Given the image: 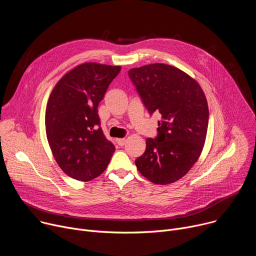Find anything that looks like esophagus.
Here are the masks:
<instances>
[{
    "instance_id": "obj_1",
    "label": "esophagus",
    "mask_w": 256,
    "mask_h": 256,
    "mask_svg": "<svg viewBox=\"0 0 256 256\" xmlns=\"http://www.w3.org/2000/svg\"><path fill=\"white\" fill-rule=\"evenodd\" d=\"M126 138H118V144L120 146H124V144H126Z\"/></svg>"
}]
</instances>
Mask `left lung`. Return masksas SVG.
I'll list each match as a JSON object with an SVG mask.
<instances>
[{"label": "left lung", "mask_w": 256, "mask_h": 256, "mask_svg": "<svg viewBox=\"0 0 256 256\" xmlns=\"http://www.w3.org/2000/svg\"><path fill=\"white\" fill-rule=\"evenodd\" d=\"M128 76L149 114L161 116L158 136L146 140V151L136 166L153 184H173L202 151L208 124L204 93L186 72L165 64L130 68Z\"/></svg>", "instance_id": "obj_1"}]
</instances>
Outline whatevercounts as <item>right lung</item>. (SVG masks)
I'll use <instances>...</instances> for the list:
<instances>
[{
  "instance_id": "1",
  "label": "right lung",
  "mask_w": 256,
  "mask_h": 256,
  "mask_svg": "<svg viewBox=\"0 0 256 256\" xmlns=\"http://www.w3.org/2000/svg\"><path fill=\"white\" fill-rule=\"evenodd\" d=\"M120 68L82 64L66 72L48 98L46 130L50 147L60 169L76 180L99 176L116 151L100 126L98 105Z\"/></svg>"
}]
</instances>
